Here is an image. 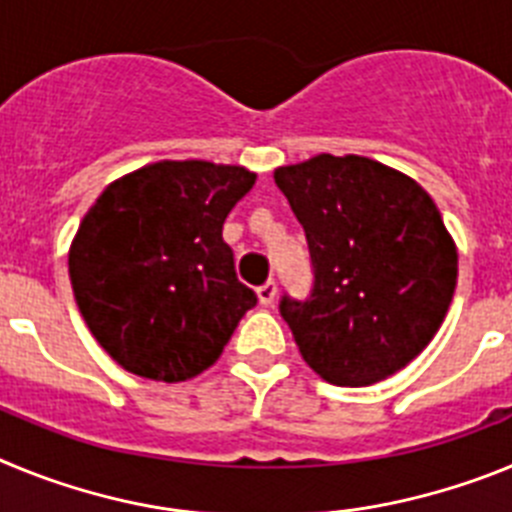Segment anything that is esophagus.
<instances>
[{"label": "esophagus", "instance_id": "obj_1", "mask_svg": "<svg viewBox=\"0 0 512 512\" xmlns=\"http://www.w3.org/2000/svg\"><path fill=\"white\" fill-rule=\"evenodd\" d=\"M256 295H259V302L264 307L274 305V300H277V282H274V279H269V282L261 284V287L256 289Z\"/></svg>", "mask_w": 512, "mask_h": 512}]
</instances>
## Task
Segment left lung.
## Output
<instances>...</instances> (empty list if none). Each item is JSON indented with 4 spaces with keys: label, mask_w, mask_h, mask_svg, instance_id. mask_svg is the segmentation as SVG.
Returning <instances> with one entry per match:
<instances>
[{
    "label": "left lung",
    "mask_w": 512,
    "mask_h": 512,
    "mask_svg": "<svg viewBox=\"0 0 512 512\" xmlns=\"http://www.w3.org/2000/svg\"><path fill=\"white\" fill-rule=\"evenodd\" d=\"M274 182L305 230L312 289L279 312L325 382L364 387L400 372L441 328L459 256L410 176L364 156L282 166Z\"/></svg>",
    "instance_id": "8db88e82"
}]
</instances>
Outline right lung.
Wrapping results in <instances>:
<instances>
[{
  "instance_id": "1",
  "label": "right lung",
  "mask_w": 512,
  "mask_h": 512,
  "mask_svg": "<svg viewBox=\"0 0 512 512\" xmlns=\"http://www.w3.org/2000/svg\"><path fill=\"white\" fill-rule=\"evenodd\" d=\"M256 174L158 161L122 176L84 215L69 253L76 305L99 346L156 382L197 377L223 354L256 292L235 277L223 223Z\"/></svg>"
}]
</instances>
